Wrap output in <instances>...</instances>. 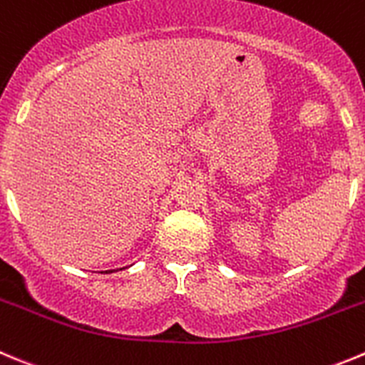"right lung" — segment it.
Returning a JSON list of instances; mask_svg holds the SVG:
<instances>
[{"instance_id": "1", "label": "right lung", "mask_w": 365, "mask_h": 365, "mask_svg": "<svg viewBox=\"0 0 365 365\" xmlns=\"http://www.w3.org/2000/svg\"><path fill=\"white\" fill-rule=\"evenodd\" d=\"M118 270H122V268H118ZM108 272H110V274H111V272H117V270H106V274H108Z\"/></svg>"}]
</instances>
